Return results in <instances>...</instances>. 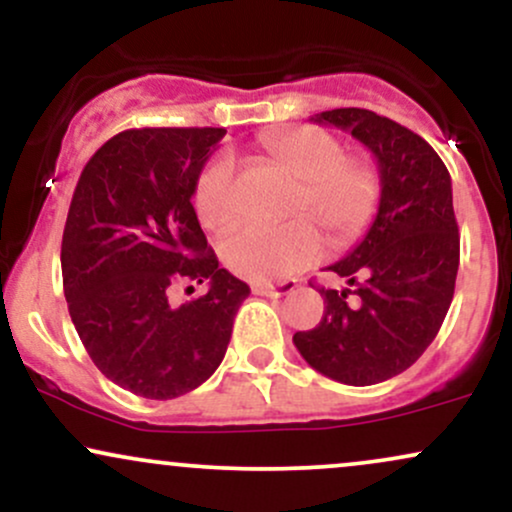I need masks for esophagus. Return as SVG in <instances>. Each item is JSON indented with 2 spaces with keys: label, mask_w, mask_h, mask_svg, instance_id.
Returning a JSON list of instances; mask_svg holds the SVG:
<instances>
[{
  "label": "esophagus",
  "mask_w": 512,
  "mask_h": 512,
  "mask_svg": "<svg viewBox=\"0 0 512 512\" xmlns=\"http://www.w3.org/2000/svg\"><path fill=\"white\" fill-rule=\"evenodd\" d=\"M293 289H296V281H281V284L257 281V284H252V293H257V296H272V298L286 296V293H291Z\"/></svg>",
  "instance_id": "34e87169"
}]
</instances>
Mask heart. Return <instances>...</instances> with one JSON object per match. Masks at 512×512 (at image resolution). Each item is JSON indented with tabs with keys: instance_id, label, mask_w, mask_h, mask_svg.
I'll use <instances>...</instances> for the list:
<instances>
[{
	"instance_id": "obj_1",
	"label": "heart",
	"mask_w": 512,
	"mask_h": 512,
	"mask_svg": "<svg viewBox=\"0 0 512 512\" xmlns=\"http://www.w3.org/2000/svg\"><path fill=\"white\" fill-rule=\"evenodd\" d=\"M276 168L298 182L293 214H308L332 243L344 245L368 226L380 204V173L370 161L349 158L344 142L317 127H296L264 139ZM195 209L207 228L231 226L238 216L236 161L214 156L195 182ZM298 216L284 226H245L221 243L226 267L250 281L286 279L320 255L315 223Z\"/></svg>"
}]
</instances>
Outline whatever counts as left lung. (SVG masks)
<instances>
[{"label": "left lung", "mask_w": 512, "mask_h": 512, "mask_svg": "<svg viewBox=\"0 0 512 512\" xmlns=\"http://www.w3.org/2000/svg\"><path fill=\"white\" fill-rule=\"evenodd\" d=\"M313 122L366 144L383 190L361 243L327 267L356 289H317L325 298L320 325L293 334V344L337 383H383L424 354L452 303L460 231L450 173L426 139L373 110H325Z\"/></svg>", "instance_id": "1"}]
</instances>
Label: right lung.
I'll use <instances>...</instances> for the list:
<instances>
[{
  "label": "right lung",
  "mask_w": 512,
  "mask_h": 512,
  "mask_svg": "<svg viewBox=\"0 0 512 512\" xmlns=\"http://www.w3.org/2000/svg\"><path fill=\"white\" fill-rule=\"evenodd\" d=\"M223 127H144L108 139L76 182L62 281L81 344L108 380L173 399L211 378L250 286L219 267L192 207ZM178 283L204 297L169 303ZM192 289V286H187Z\"/></svg>",
  "instance_id": "obj_1"
}]
</instances>
